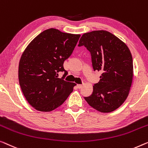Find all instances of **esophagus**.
<instances>
[{
	"mask_svg": "<svg viewBox=\"0 0 148 148\" xmlns=\"http://www.w3.org/2000/svg\"><path fill=\"white\" fill-rule=\"evenodd\" d=\"M82 86H83L82 84H78V85H77V87H78L79 89H80V88H82Z\"/></svg>",
	"mask_w": 148,
	"mask_h": 148,
	"instance_id": "obj_1",
	"label": "esophagus"
}]
</instances>
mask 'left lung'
I'll use <instances>...</instances> for the list:
<instances>
[{
  "label": "left lung",
  "mask_w": 148,
  "mask_h": 148,
  "mask_svg": "<svg viewBox=\"0 0 148 148\" xmlns=\"http://www.w3.org/2000/svg\"><path fill=\"white\" fill-rule=\"evenodd\" d=\"M90 52L94 71L100 72V81L84 99L102 113L118 109L128 96L133 80V60L127 46L112 33L94 30L84 34L78 46Z\"/></svg>",
  "instance_id": "8db88e82"
}]
</instances>
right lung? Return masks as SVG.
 <instances>
[{
    "label": "right lung",
    "instance_id": "add662e5",
    "mask_svg": "<svg viewBox=\"0 0 148 148\" xmlns=\"http://www.w3.org/2000/svg\"><path fill=\"white\" fill-rule=\"evenodd\" d=\"M80 34L49 28L30 42L21 57L18 80L24 96L30 106L40 112H51L65 102L74 82L63 78L68 72L64 62L72 54ZM64 71L62 79L58 72Z\"/></svg>",
    "mask_w": 148,
    "mask_h": 148
}]
</instances>
